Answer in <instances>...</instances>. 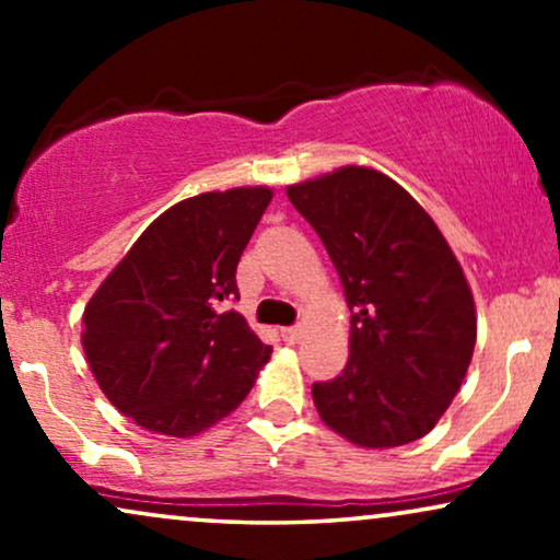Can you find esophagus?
Returning a JSON list of instances; mask_svg holds the SVG:
<instances>
[{
    "label": "esophagus",
    "instance_id": "obj_1",
    "mask_svg": "<svg viewBox=\"0 0 560 560\" xmlns=\"http://www.w3.org/2000/svg\"><path fill=\"white\" fill-rule=\"evenodd\" d=\"M281 337H284L287 345H298L302 339V329L300 326H287V329H281Z\"/></svg>",
    "mask_w": 560,
    "mask_h": 560
}]
</instances>
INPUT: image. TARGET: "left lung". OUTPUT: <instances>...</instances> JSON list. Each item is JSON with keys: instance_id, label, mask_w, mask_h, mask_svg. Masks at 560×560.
I'll list each match as a JSON object with an SVG mask.
<instances>
[{"instance_id": "left-lung-1", "label": "left lung", "mask_w": 560, "mask_h": 560, "mask_svg": "<svg viewBox=\"0 0 560 560\" xmlns=\"http://www.w3.org/2000/svg\"><path fill=\"white\" fill-rule=\"evenodd\" d=\"M287 197L324 242L350 307L347 365L313 384L318 416L361 447L421 440L460 389L477 342L453 249L378 171L350 165L289 186Z\"/></svg>"}]
</instances>
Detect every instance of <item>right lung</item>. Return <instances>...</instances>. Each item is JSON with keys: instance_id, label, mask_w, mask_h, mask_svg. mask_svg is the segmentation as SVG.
I'll return each mask as SVG.
<instances>
[{"instance_id": "add662e5", "label": "right lung", "mask_w": 560, "mask_h": 560, "mask_svg": "<svg viewBox=\"0 0 560 560\" xmlns=\"http://www.w3.org/2000/svg\"><path fill=\"white\" fill-rule=\"evenodd\" d=\"M271 189L208 191L173 205L133 242L83 311V350L120 413L195 436L229 416L271 355L226 302Z\"/></svg>"}]
</instances>
